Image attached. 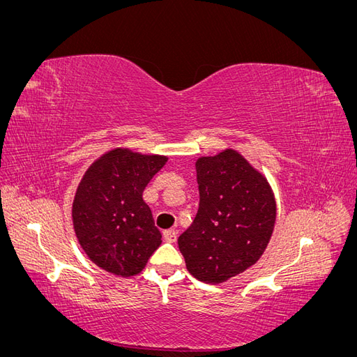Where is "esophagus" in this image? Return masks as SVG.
Returning a JSON list of instances; mask_svg holds the SVG:
<instances>
[{
  "label": "esophagus",
  "instance_id": "obj_1",
  "mask_svg": "<svg viewBox=\"0 0 357 357\" xmlns=\"http://www.w3.org/2000/svg\"><path fill=\"white\" fill-rule=\"evenodd\" d=\"M164 238L168 243H176L177 232L174 229H167V231H164Z\"/></svg>",
  "mask_w": 357,
  "mask_h": 357
}]
</instances>
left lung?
Masks as SVG:
<instances>
[{
  "instance_id": "8db88e82",
  "label": "left lung",
  "mask_w": 357,
  "mask_h": 357,
  "mask_svg": "<svg viewBox=\"0 0 357 357\" xmlns=\"http://www.w3.org/2000/svg\"><path fill=\"white\" fill-rule=\"evenodd\" d=\"M199 208L178 236L190 275L220 284L253 266L271 240L277 218L266 177L240 152L225 149L197 159Z\"/></svg>"
}]
</instances>
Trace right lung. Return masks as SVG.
I'll return each instance as SVG.
<instances>
[{
	"label": "right lung",
	"mask_w": 357,
	"mask_h": 357,
	"mask_svg": "<svg viewBox=\"0 0 357 357\" xmlns=\"http://www.w3.org/2000/svg\"><path fill=\"white\" fill-rule=\"evenodd\" d=\"M167 160L116 147L83 174L73 201V226L86 256L104 271L137 275L160 245L162 235L143 192Z\"/></svg>",
	"instance_id": "add662e5"
}]
</instances>
